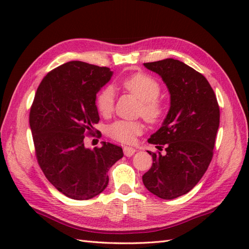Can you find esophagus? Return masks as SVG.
<instances>
[{"label":"esophagus","instance_id":"1","mask_svg":"<svg viewBox=\"0 0 249 249\" xmlns=\"http://www.w3.org/2000/svg\"><path fill=\"white\" fill-rule=\"evenodd\" d=\"M123 151H124L125 156H127V157L133 156L136 153V150L134 149V147H130V146H124Z\"/></svg>","mask_w":249,"mask_h":249}]
</instances>
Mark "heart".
<instances>
[{
    "mask_svg": "<svg viewBox=\"0 0 249 249\" xmlns=\"http://www.w3.org/2000/svg\"><path fill=\"white\" fill-rule=\"evenodd\" d=\"M121 88L140 102L139 112L150 122L160 119L163 112V105L158 99L160 94V86L156 79L146 73H135L124 78L120 82ZM114 92L112 88H105L96 97V108L102 115H108L113 110ZM143 133V125L140 122L116 121L108 127V134L116 141L123 143H131L136 137Z\"/></svg>",
    "mask_w": 249,
    "mask_h": 249,
    "instance_id": "b5f03b06",
    "label": "heart"
}]
</instances>
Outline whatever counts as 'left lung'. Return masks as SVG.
Returning <instances> with one entry per match:
<instances>
[{"instance_id":"left-lung-1","label":"left lung","mask_w":249,"mask_h":249,"mask_svg":"<svg viewBox=\"0 0 249 249\" xmlns=\"http://www.w3.org/2000/svg\"><path fill=\"white\" fill-rule=\"evenodd\" d=\"M160 76L170 94V108L147 142L165 154L146 151L153 165L142 177L150 193L171 200L187 194L203 177L213 157L219 107L209 81L185 63L165 59L144 63Z\"/></svg>"}]
</instances>
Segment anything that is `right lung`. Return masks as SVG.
Wrapping results in <instances>:
<instances>
[{
    "label": "right lung",
    "mask_w": 249,
    "mask_h": 249,
    "mask_svg": "<svg viewBox=\"0 0 249 249\" xmlns=\"http://www.w3.org/2000/svg\"><path fill=\"white\" fill-rule=\"evenodd\" d=\"M112 75L108 67L71 61L47 73L36 91L30 127L37 160L48 181L71 199L103 193L109 169L124 155L109 142L93 150L84 145L99 121L96 94Z\"/></svg>",
    "instance_id": "right-lung-1"
}]
</instances>
